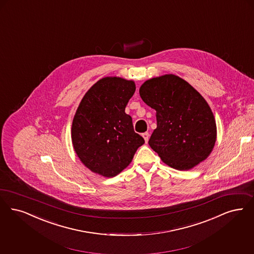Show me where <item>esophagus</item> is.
I'll return each instance as SVG.
<instances>
[{"label": "esophagus", "instance_id": "34e87169", "mask_svg": "<svg viewBox=\"0 0 254 254\" xmlns=\"http://www.w3.org/2000/svg\"><path fill=\"white\" fill-rule=\"evenodd\" d=\"M142 137H143V139H144L145 142H148V139H149V133H148V132H144V133H142Z\"/></svg>", "mask_w": 254, "mask_h": 254}]
</instances>
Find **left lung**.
<instances>
[{"label":"left lung","mask_w":254,"mask_h":254,"mask_svg":"<svg viewBox=\"0 0 254 254\" xmlns=\"http://www.w3.org/2000/svg\"><path fill=\"white\" fill-rule=\"evenodd\" d=\"M139 91L156 111L157 128L148 143L163 163L189 170L208 158L216 141V124L198 91L174 74L146 80Z\"/></svg>","instance_id":"8db88e82"}]
</instances>
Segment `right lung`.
Here are the masks:
<instances>
[{"mask_svg":"<svg viewBox=\"0 0 254 254\" xmlns=\"http://www.w3.org/2000/svg\"><path fill=\"white\" fill-rule=\"evenodd\" d=\"M135 83L109 76L96 82L84 97L71 125V142L82 163L91 171L112 178L131 163L144 143L125 112Z\"/></svg>","mask_w":254,"mask_h":254,"instance_id":"right-lung-1","label":"right lung"}]
</instances>
